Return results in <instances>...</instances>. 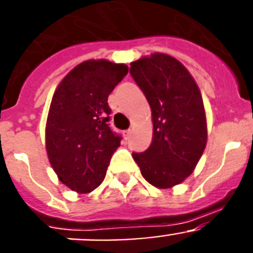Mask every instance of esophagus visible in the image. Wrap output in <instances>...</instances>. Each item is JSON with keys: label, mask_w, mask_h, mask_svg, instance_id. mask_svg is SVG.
Here are the masks:
<instances>
[{"label": "esophagus", "mask_w": 253, "mask_h": 253, "mask_svg": "<svg viewBox=\"0 0 253 253\" xmlns=\"http://www.w3.org/2000/svg\"><path fill=\"white\" fill-rule=\"evenodd\" d=\"M130 133H131L130 129H128V130H124V131H123V135H124L125 139H128L129 135H130Z\"/></svg>", "instance_id": "1"}]
</instances>
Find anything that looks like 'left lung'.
Wrapping results in <instances>:
<instances>
[{
  "mask_svg": "<svg viewBox=\"0 0 253 253\" xmlns=\"http://www.w3.org/2000/svg\"><path fill=\"white\" fill-rule=\"evenodd\" d=\"M130 75L148 100L153 123L151 146L133 158L149 184L171 189L193 173L207 146L202 92L186 67L165 53L131 62Z\"/></svg>",
  "mask_w": 253,
  "mask_h": 253,
  "instance_id": "left-lung-1",
  "label": "left lung"
}]
</instances>
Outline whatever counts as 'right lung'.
Masks as SVG:
<instances>
[{"label": "right lung", "mask_w": 253, "mask_h": 253, "mask_svg": "<svg viewBox=\"0 0 253 253\" xmlns=\"http://www.w3.org/2000/svg\"><path fill=\"white\" fill-rule=\"evenodd\" d=\"M128 66L107 59L77 64L59 82L45 124L49 162L62 184L78 194L104 181L119 135L110 129L107 97L128 75Z\"/></svg>", "instance_id": "1"}]
</instances>
